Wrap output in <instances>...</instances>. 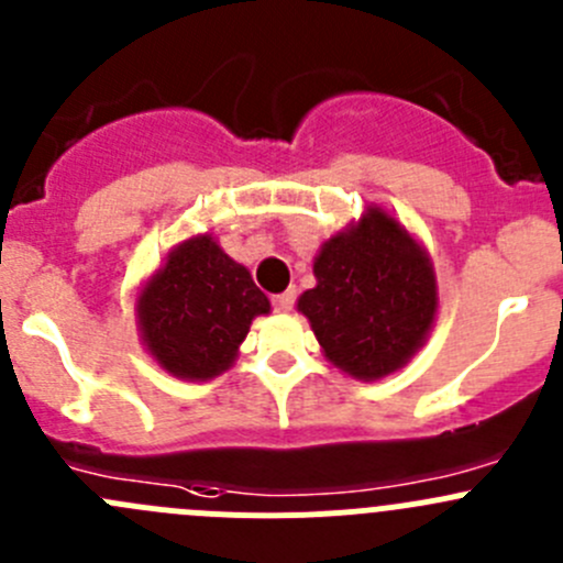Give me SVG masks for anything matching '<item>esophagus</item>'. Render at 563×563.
I'll use <instances>...</instances> for the list:
<instances>
[{"label": "esophagus", "instance_id": "1", "mask_svg": "<svg viewBox=\"0 0 563 563\" xmlns=\"http://www.w3.org/2000/svg\"><path fill=\"white\" fill-rule=\"evenodd\" d=\"M292 307H296V290H285L278 292V296H273V309H276V312H290Z\"/></svg>", "mask_w": 563, "mask_h": 563}]
</instances>
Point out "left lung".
Here are the masks:
<instances>
[{"label":"left lung","mask_w":563,"mask_h":563,"mask_svg":"<svg viewBox=\"0 0 563 563\" xmlns=\"http://www.w3.org/2000/svg\"><path fill=\"white\" fill-rule=\"evenodd\" d=\"M318 287L298 298L325 356L356 378L404 367L437 314L426 251L382 210H371L323 245Z\"/></svg>","instance_id":"1"}]
</instances>
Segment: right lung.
<instances>
[{
    "label": "right lung",
    "mask_w": 563,
    "mask_h": 563,
    "mask_svg": "<svg viewBox=\"0 0 563 563\" xmlns=\"http://www.w3.org/2000/svg\"><path fill=\"white\" fill-rule=\"evenodd\" d=\"M267 312L271 301L251 273L210 234L181 243L137 301L152 356L174 376L196 382L227 371L251 320Z\"/></svg>",
    "instance_id": "1"
}]
</instances>
